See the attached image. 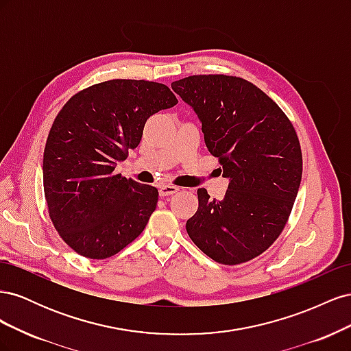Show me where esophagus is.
Here are the masks:
<instances>
[{
	"label": "esophagus",
	"instance_id": "1",
	"mask_svg": "<svg viewBox=\"0 0 351 351\" xmlns=\"http://www.w3.org/2000/svg\"><path fill=\"white\" fill-rule=\"evenodd\" d=\"M178 187L173 186V184H164L159 187V196H169V195H174L178 192Z\"/></svg>",
	"mask_w": 351,
	"mask_h": 351
}]
</instances>
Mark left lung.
Masks as SVG:
<instances>
[{
	"label": "left lung",
	"mask_w": 351,
	"mask_h": 351,
	"mask_svg": "<svg viewBox=\"0 0 351 351\" xmlns=\"http://www.w3.org/2000/svg\"><path fill=\"white\" fill-rule=\"evenodd\" d=\"M195 110L208 151L230 180L222 200L197 190L189 237L224 265L252 261L278 239L291 214L303 171L291 121L253 83L226 74H197L171 83Z\"/></svg>",
	"instance_id": "8db88e82"
}]
</instances>
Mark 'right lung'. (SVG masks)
Returning <instances> with one entry per match:
<instances>
[{
    "label": "right lung",
    "mask_w": 351,
    "mask_h": 351,
    "mask_svg": "<svg viewBox=\"0 0 351 351\" xmlns=\"http://www.w3.org/2000/svg\"><path fill=\"white\" fill-rule=\"evenodd\" d=\"M177 102L162 83L114 79L77 92L61 108L42 171L49 218L74 252L107 259L141 236L158 190L114 169L141 143L146 120Z\"/></svg>",
    "instance_id": "add662e5"
}]
</instances>
